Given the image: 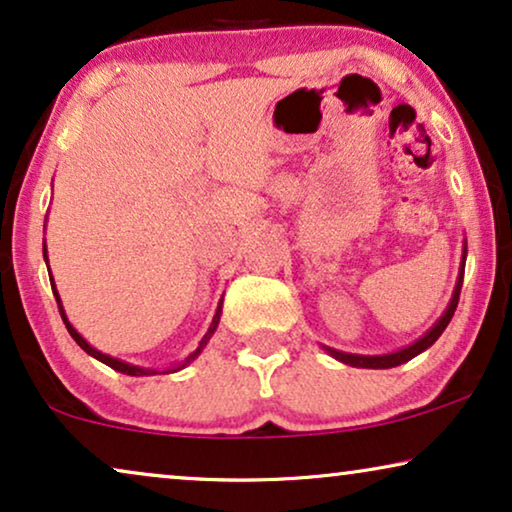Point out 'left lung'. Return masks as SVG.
Returning <instances> with one entry per match:
<instances>
[{
    "mask_svg": "<svg viewBox=\"0 0 512 512\" xmlns=\"http://www.w3.org/2000/svg\"><path fill=\"white\" fill-rule=\"evenodd\" d=\"M466 258V256H464ZM461 282H464V270H461L459 275V282H457V289H454V296L450 300V307H447L443 317L438 319V324L431 328L429 333L424 335V338H419L415 345L401 349V352H394V354H384V356H359V354H345V352H335V349H328L335 359L342 361V363H349V366H356V368H394V366H401V363L415 359L417 354H422L424 349H429L433 342L440 338V333L445 331L447 324H450L454 310H457V303H459V293H461Z\"/></svg>",
    "mask_w": 512,
    "mask_h": 512,
    "instance_id": "8db88e82",
    "label": "left lung"
}]
</instances>
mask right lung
<instances>
[{"label": "right lung", "instance_id": "add662e5", "mask_svg": "<svg viewBox=\"0 0 512 512\" xmlns=\"http://www.w3.org/2000/svg\"><path fill=\"white\" fill-rule=\"evenodd\" d=\"M44 256H46V247H44ZM51 286H53V289H55V284H51ZM53 293H55V300H58V310H60V314H62V321H65V326H67V331H69V335H72V338L76 340V345H79V347L83 349V352H88L90 356H95V359H97V361L107 363V366H109V368H114V370H118V373H125V375H156V370H146V368H137V366H130V363H123V361H118V359H111V356H107V354H102V352H97V349H95V347H90V345H88V342H86V340H83V338H81V335L74 331V328H72V324H69V321H67V317H65V310H62V305H60L58 291H53ZM219 317H221V305H219V310H216V314H214V319H212V326H209V331L205 333V338H202V340H200V347H198V349H195V352H193L191 356H188V359H186L184 363H181V366H177V368H174V370L184 368V366H186V363H191V361L195 359V356H198V354L202 352V347H205V345H207V340H209V338H212V333L216 331V326H219ZM174 370H163V373H174Z\"/></svg>", "mask_w": 512, "mask_h": 512}]
</instances>
